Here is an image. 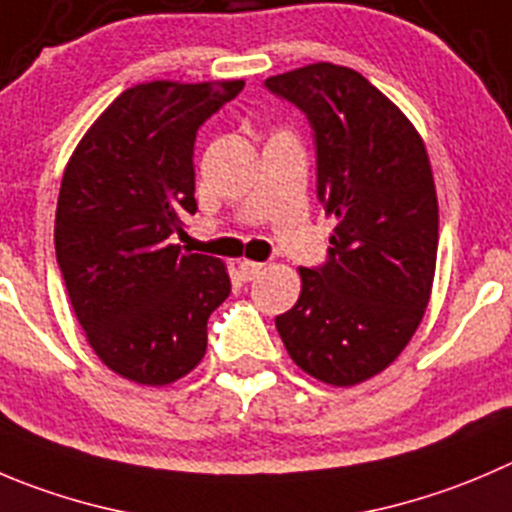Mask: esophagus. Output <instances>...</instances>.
<instances>
[{
	"label": "esophagus",
	"mask_w": 512,
	"mask_h": 512,
	"mask_svg": "<svg viewBox=\"0 0 512 512\" xmlns=\"http://www.w3.org/2000/svg\"><path fill=\"white\" fill-rule=\"evenodd\" d=\"M264 269H266V266L259 264V261H241V264H238V271H241L243 281L256 279V276L264 274Z\"/></svg>",
	"instance_id": "obj_1"
}]
</instances>
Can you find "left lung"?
Masks as SVG:
<instances>
[{"instance_id": "left-lung-1", "label": "left lung", "mask_w": 512, "mask_h": 512, "mask_svg": "<svg viewBox=\"0 0 512 512\" xmlns=\"http://www.w3.org/2000/svg\"><path fill=\"white\" fill-rule=\"evenodd\" d=\"M309 118L316 196L334 218L329 261L299 269V301L276 316L296 367L334 387L387 369L417 332L437 261V193L407 115L349 67L316 62L266 80Z\"/></svg>"}]
</instances>
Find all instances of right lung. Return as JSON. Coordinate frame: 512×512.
<instances>
[{
	"label": "right lung",
	"instance_id": "add662e5",
	"mask_svg": "<svg viewBox=\"0 0 512 512\" xmlns=\"http://www.w3.org/2000/svg\"><path fill=\"white\" fill-rule=\"evenodd\" d=\"M243 80L135 85L77 143L55 216V251L92 352L163 387L206 354L208 316L231 294L226 264L173 243L196 206L193 143Z\"/></svg>",
	"mask_w": 512,
	"mask_h": 512
}]
</instances>
